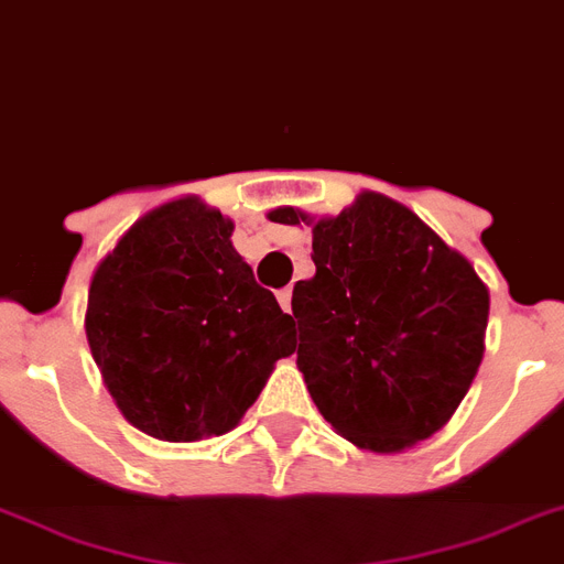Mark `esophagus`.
<instances>
[{"instance_id":"1","label":"esophagus","mask_w":564,"mask_h":564,"mask_svg":"<svg viewBox=\"0 0 564 564\" xmlns=\"http://www.w3.org/2000/svg\"><path fill=\"white\" fill-rule=\"evenodd\" d=\"M291 288H285V291H279L276 293V300H279V305H282V311H285V314H291Z\"/></svg>"}]
</instances>
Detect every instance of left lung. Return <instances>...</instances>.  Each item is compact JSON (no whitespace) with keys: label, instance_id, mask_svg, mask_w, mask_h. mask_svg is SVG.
<instances>
[{"label":"left lung","instance_id":"obj_1","mask_svg":"<svg viewBox=\"0 0 564 564\" xmlns=\"http://www.w3.org/2000/svg\"><path fill=\"white\" fill-rule=\"evenodd\" d=\"M311 225L316 273L293 285L296 365L339 436L402 454L451 422L485 354L490 293L474 264L411 208L362 191Z\"/></svg>","mask_w":564,"mask_h":564}]
</instances>
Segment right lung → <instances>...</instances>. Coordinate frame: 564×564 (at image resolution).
<instances>
[{"label": "right lung", "mask_w": 564, "mask_h": 564, "mask_svg": "<svg viewBox=\"0 0 564 564\" xmlns=\"http://www.w3.org/2000/svg\"><path fill=\"white\" fill-rule=\"evenodd\" d=\"M199 196L139 216L90 276L85 334L122 416L162 442L234 431L296 350L276 296Z\"/></svg>", "instance_id": "1"}]
</instances>
